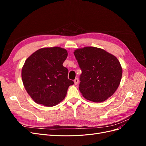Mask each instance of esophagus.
<instances>
[{
    "instance_id": "1",
    "label": "esophagus",
    "mask_w": 146,
    "mask_h": 146,
    "mask_svg": "<svg viewBox=\"0 0 146 146\" xmlns=\"http://www.w3.org/2000/svg\"><path fill=\"white\" fill-rule=\"evenodd\" d=\"M74 84L76 85H78V82H79V80H78V78H76V79H75V80H74Z\"/></svg>"
}]
</instances>
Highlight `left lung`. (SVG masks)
<instances>
[{
    "instance_id": "left-lung-1",
    "label": "left lung",
    "mask_w": 146,
    "mask_h": 146,
    "mask_svg": "<svg viewBox=\"0 0 146 146\" xmlns=\"http://www.w3.org/2000/svg\"><path fill=\"white\" fill-rule=\"evenodd\" d=\"M74 54L82 70L79 90L84 98L102 102L111 97L119 86L122 75L116 57L95 47L77 48Z\"/></svg>"
}]
</instances>
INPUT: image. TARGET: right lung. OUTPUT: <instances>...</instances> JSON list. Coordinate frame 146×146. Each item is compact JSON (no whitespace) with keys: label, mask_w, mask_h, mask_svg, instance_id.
I'll use <instances>...</instances> for the list:
<instances>
[{"label":"right lung","mask_w":146,"mask_h":146,"mask_svg":"<svg viewBox=\"0 0 146 146\" xmlns=\"http://www.w3.org/2000/svg\"><path fill=\"white\" fill-rule=\"evenodd\" d=\"M68 51L60 47H44L35 52L22 68V80L26 91L35 102L54 107L62 101L74 82L68 78L63 64Z\"/></svg>","instance_id":"add662e5"}]
</instances>
